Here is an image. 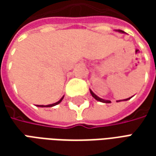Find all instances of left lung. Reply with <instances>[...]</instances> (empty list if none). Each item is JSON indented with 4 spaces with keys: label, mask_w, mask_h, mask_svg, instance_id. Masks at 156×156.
I'll return each instance as SVG.
<instances>
[{
    "label": "left lung",
    "mask_w": 156,
    "mask_h": 156,
    "mask_svg": "<svg viewBox=\"0 0 156 156\" xmlns=\"http://www.w3.org/2000/svg\"><path fill=\"white\" fill-rule=\"evenodd\" d=\"M117 32H120V33H123V31H121V30H117ZM90 90V94H91V95L94 97V98L97 100V101L98 102H101V103H105V104H109V103H111V101L110 100H107V99H104V98H99L98 96H97V95L95 94L94 92L92 91L91 89H89ZM132 98V97H130V98H125V99H124V100H117V102H121V101H127V100H129V99H130V98Z\"/></svg>",
    "instance_id": "1"
}]
</instances>
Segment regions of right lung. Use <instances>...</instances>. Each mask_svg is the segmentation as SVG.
I'll use <instances>...</instances> for the list:
<instances>
[{
  "label": "right lung",
  "instance_id": "right-lung-1",
  "mask_svg": "<svg viewBox=\"0 0 156 156\" xmlns=\"http://www.w3.org/2000/svg\"><path fill=\"white\" fill-rule=\"evenodd\" d=\"M63 98H64V96H62L59 100H58V102H56V103H54V104H51V105H37V107H41V108H49V107H53V106H55V105H58V104H60L62 102V100L63 99Z\"/></svg>",
  "mask_w": 156,
  "mask_h": 156
}]
</instances>
